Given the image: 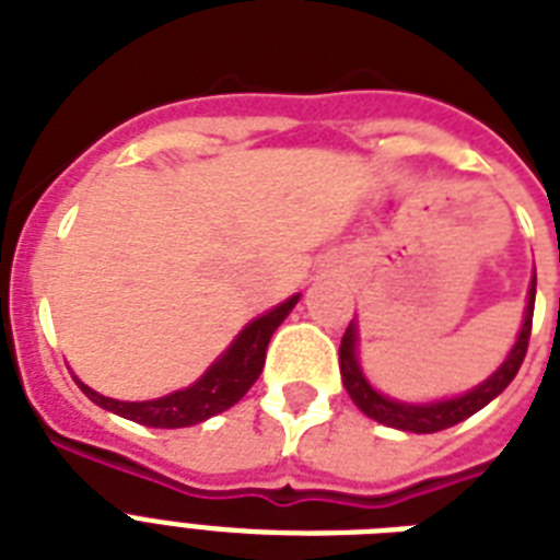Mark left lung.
Here are the masks:
<instances>
[{
	"instance_id": "1",
	"label": "left lung",
	"mask_w": 560,
	"mask_h": 560,
	"mask_svg": "<svg viewBox=\"0 0 560 560\" xmlns=\"http://www.w3.org/2000/svg\"><path fill=\"white\" fill-rule=\"evenodd\" d=\"M532 314H535V279H532L529 288V305H526V316H523L521 337L514 342V349L509 351L505 363L486 383H479L477 389L465 392L459 398L439 400V404H400V400H392L381 392H374L358 363V328H354V323L346 328L340 342L342 383H346L351 400L374 421L395 427V430H407V433H439V430H447V427L459 424L474 412H479L514 381V374L526 358V349H529Z\"/></svg>"
}]
</instances>
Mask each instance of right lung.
<instances>
[{"instance_id": "add662e5", "label": "right lung", "mask_w": 560, "mask_h": 560, "mask_svg": "<svg viewBox=\"0 0 560 560\" xmlns=\"http://www.w3.org/2000/svg\"><path fill=\"white\" fill-rule=\"evenodd\" d=\"M299 302V296H290L288 302H281L279 307H272L270 314L258 316L253 323L246 325L244 331L237 334V340L226 349V354H220L214 360V366H209V372L202 374L200 381L188 386V389L171 392L165 398L156 400H116L104 398L95 389H90L86 383H81L78 377V386L92 404L109 409L121 418H130L136 424L144 427H165V430H174V427H191L200 424L206 418L218 416L223 409L235 407L237 400L244 398L249 386L258 381V374L264 369V358H267V346H270L272 331L284 323V316L293 311V305Z\"/></svg>"}]
</instances>
